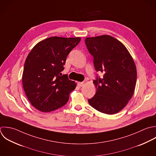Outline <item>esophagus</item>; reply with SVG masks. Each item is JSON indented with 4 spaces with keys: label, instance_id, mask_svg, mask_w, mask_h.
<instances>
[{
    "label": "esophagus",
    "instance_id": "obj_1",
    "mask_svg": "<svg viewBox=\"0 0 156 156\" xmlns=\"http://www.w3.org/2000/svg\"><path fill=\"white\" fill-rule=\"evenodd\" d=\"M84 82H78V86H80V87H82L84 86Z\"/></svg>",
    "mask_w": 156,
    "mask_h": 156
}]
</instances>
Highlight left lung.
<instances>
[{
	"instance_id": "obj_1",
	"label": "left lung",
	"mask_w": 156,
	"mask_h": 156,
	"mask_svg": "<svg viewBox=\"0 0 156 156\" xmlns=\"http://www.w3.org/2000/svg\"><path fill=\"white\" fill-rule=\"evenodd\" d=\"M85 43L94 57L95 70L104 73L103 78L94 81L97 92L88 102L100 112L118 113L134 92L137 69L134 59L126 47L110 35L88 37Z\"/></svg>"
}]
</instances>
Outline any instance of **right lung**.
Segmentation results:
<instances>
[{"label": "right lung", "mask_w": 156, "mask_h": 156, "mask_svg": "<svg viewBox=\"0 0 156 156\" xmlns=\"http://www.w3.org/2000/svg\"><path fill=\"white\" fill-rule=\"evenodd\" d=\"M80 41V37H50L39 42L28 55L22 85L29 101L37 110L53 111L68 101L76 84L61 72L67 55Z\"/></svg>", "instance_id": "right-lung-1"}]
</instances>
